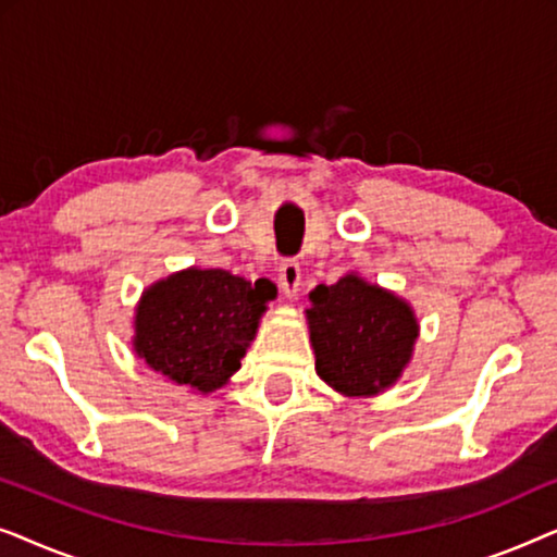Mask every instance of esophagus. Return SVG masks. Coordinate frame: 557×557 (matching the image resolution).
<instances>
[{
  "instance_id": "obj_1",
  "label": "esophagus",
  "mask_w": 557,
  "mask_h": 557,
  "mask_svg": "<svg viewBox=\"0 0 557 557\" xmlns=\"http://www.w3.org/2000/svg\"><path fill=\"white\" fill-rule=\"evenodd\" d=\"M299 284H301V269L296 261H284L278 265V286L281 292H284L288 299L296 296L299 292Z\"/></svg>"
}]
</instances>
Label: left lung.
I'll return each mask as SVG.
<instances>
[{"label":"left lung","instance_id":"left-lung-1","mask_svg":"<svg viewBox=\"0 0 557 557\" xmlns=\"http://www.w3.org/2000/svg\"><path fill=\"white\" fill-rule=\"evenodd\" d=\"M317 375L345 398H372L398 383L421 334L416 311L391 288L347 271L309 292Z\"/></svg>","mask_w":557,"mask_h":557}]
</instances>
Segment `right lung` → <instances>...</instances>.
I'll use <instances>...</instances> for the list:
<instances>
[{
	"label": "right lung",
	"mask_w": 557,
	"mask_h": 557,
	"mask_svg": "<svg viewBox=\"0 0 557 557\" xmlns=\"http://www.w3.org/2000/svg\"><path fill=\"white\" fill-rule=\"evenodd\" d=\"M276 292L223 269H182L141 292L132 347L151 370L208 395L227 385Z\"/></svg>",
	"instance_id": "1"
}]
</instances>
